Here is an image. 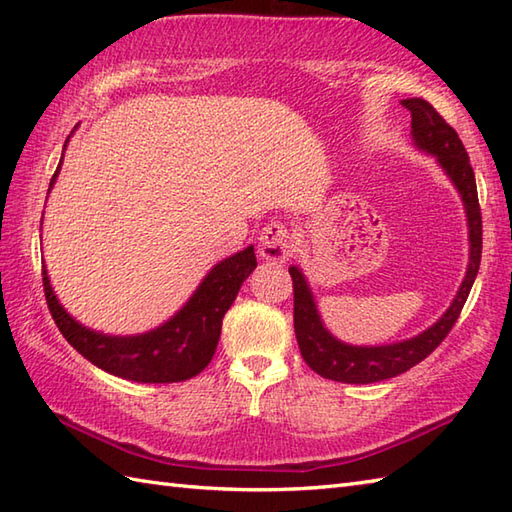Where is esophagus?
<instances>
[{
	"instance_id": "1",
	"label": "esophagus",
	"mask_w": 512,
	"mask_h": 512,
	"mask_svg": "<svg viewBox=\"0 0 512 512\" xmlns=\"http://www.w3.org/2000/svg\"><path fill=\"white\" fill-rule=\"evenodd\" d=\"M295 253V235L288 231L286 224L270 222L259 235V255L268 262H286Z\"/></svg>"
}]
</instances>
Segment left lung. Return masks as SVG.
<instances>
[{
  "label": "left lung",
  "instance_id": "left-lung-1",
  "mask_svg": "<svg viewBox=\"0 0 512 512\" xmlns=\"http://www.w3.org/2000/svg\"><path fill=\"white\" fill-rule=\"evenodd\" d=\"M402 105L411 112V136L418 149L436 156L440 167L447 171V176L460 191V198L466 209V220H469V268L462 286L455 295L449 310L431 325L429 330L413 336V339L378 345V347H358L347 345L323 328L319 317L317 303L312 299V292L306 277H303L297 266H290L292 292H295V334L303 361L308 363L319 376L336 380V383L350 385H367L378 383V380L394 378L405 374L407 369L424 361L436 347L447 339V334L458 321L464 308L473 281L480 270L482 259V211L477 202L475 173L469 162V154L462 145L458 132L444 121L436 112V107L424 99H405Z\"/></svg>",
  "mask_w": 512,
  "mask_h": 512
}]
</instances>
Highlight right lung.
Listing matches in <instances>:
<instances>
[{
	"mask_svg": "<svg viewBox=\"0 0 512 512\" xmlns=\"http://www.w3.org/2000/svg\"><path fill=\"white\" fill-rule=\"evenodd\" d=\"M68 143V140H65ZM54 171L50 187L59 176ZM50 191V189H48ZM257 266L255 248L248 246L211 268L184 308L160 328L136 336L94 332L63 310L43 268V292L54 323L76 352L107 374L136 383H182L211 363L220 341L222 319L239 288Z\"/></svg>",
	"mask_w": 512,
	"mask_h": 512,
	"instance_id": "add662e5",
	"label": "right lung"
}]
</instances>
